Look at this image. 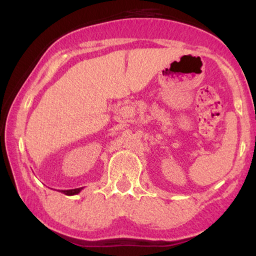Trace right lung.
<instances>
[{
  "label": "right lung",
  "instance_id": "1",
  "mask_svg": "<svg viewBox=\"0 0 256 256\" xmlns=\"http://www.w3.org/2000/svg\"><path fill=\"white\" fill-rule=\"evenodd\" d=\"M82 188H73V190H62L60 192H63L64 194H66V196H76V194H79Z\"/></svg>",
  "mask_w": 256,
  "mask_h": 256
}]
</instances>
